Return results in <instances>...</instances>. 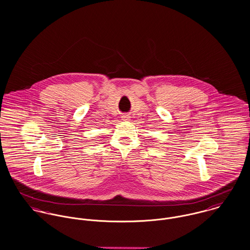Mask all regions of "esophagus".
<instances>
[{
	"instance_id": "34e87169",
	"label": "esophagus",
	"mask_w": 250,
	"mask_h": 250,
	"mask_svg": "<svg viewBox=\"0 0 250 250\" xmlns=\"http://www.w3.org/2000/svg\"><path fill=\"white\" fill-rule=\"evenodd\" d=\"M122 120H123V121H125V122L129 121V117H128V115H123V116H122Z\"/></svg>"
}]
</instances>
